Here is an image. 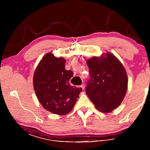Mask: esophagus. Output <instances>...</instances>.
<instances>
[{
  "label": "esophagus",
  "instance_id": "esophagus-1",
  "mask_svg": "<svg viewBox=\"0 0 150 150\" xmlns=\"http://www.w3.org/2000/svg\"><path fill=\"white\" fill-rule=\"evenodd\" d=\"M81 87L82 88V89H83V90H84V89H85V84H84V83H83V84L81 85Z\"/></svg>",
  "mask_w": 150,
  "mask_h": 150
}]
</instances>
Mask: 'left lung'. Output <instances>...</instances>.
Returning <instances> with one entry per match:
<instances>
[{
  "instance_id": "obj_1",
  "label": "left lung",
  "mask_w": 150,
  "mask_h": 150,
  "mask_svg": "<svg viewBox=\"0 0 150 150\" xmlns=\"http://www.w3.org/2000/svg\"><path fill=\"white\" fill-rule=\"evenodd\" d=\"M90 79L86 93L103 112H110L120 105L128 88V77L124 66L115 55L106 53L88 59Z\"/></svg>"
}]
</instances>
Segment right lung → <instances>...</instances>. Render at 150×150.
<instances>
[{
	"label": "right lung",
	"mask_w": 150,
	"mask_h": 150,
	"mask_svg": "<svg viewBox=\"0 0 150 150\" xmlns=\"http://www.w3.org/2000/svg\"><path fill=\"white\" fill-rule=\"evenodd\" d=\"M65 65L64 58L47 53L38 65L33 79L35 95L43 107L59 115L71 111L82 91L81 87L70 85L73 73Z\"/></svg>",
	"instance_id": "right-lung-1"
}]
</instances>
